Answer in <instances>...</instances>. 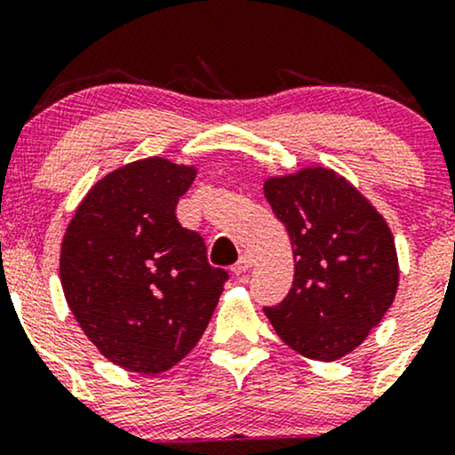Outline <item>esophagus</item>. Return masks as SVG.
<instances>
[{
	"label": "esophagus",
	"mask_w": 455,
	"mask_h": 455,
	"mask_svg": "<svg viewBox=\"0 0 455 455\" xmlns=\"http://www.w3.org/2000/svg\"><path fill=\"white\" fill-rule=\"evenodd\" d=\"M250 267H252V257H250V254H243V257L239 259L237 263L233 265L231 271H233V275H242V274H245V271H248Z\"/></svg>",
	"instance_id": "obj_1"
}]
</instances>
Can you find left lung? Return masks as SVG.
<instances>
[{
  "label": "left lung",
  "mask_w": 455,
  "mask_h": 455,
  "mask_svg": "<svg viewBox=\"0 0 455 455\" xmlns=\"http://www.w3.org/2000/svg\"><path fill=\"white\" fill-rule=\"evenodd\" d=\"M263 192L293 248V286L265 307L278 336L316 362L362 344L398 293L394 233L347 177L312 164L267 177Z\"/></svg>",
  "instance_id": "left-lung-1"
}]
</instances>
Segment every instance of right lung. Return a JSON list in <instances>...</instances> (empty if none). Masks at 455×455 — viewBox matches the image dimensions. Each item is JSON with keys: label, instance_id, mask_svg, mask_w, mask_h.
<instances>
[{"label": "right lung", "instance_id": "add662e5", "mask_svg": "<svg viewBox=\"0 0 455 455\" xmlns=\"http://www.w3.org/2000/svg\"><path fill=\"white\" fill-rule=\"evenodd\" d=\"M195 164L151 156L98 180L78 203L60 252L72 315L108 362L160 374L201 340L228 274L203 237L177 222Z\"/></svg>", "mask_w": 455, "mask_h": 455}]
</instances>
